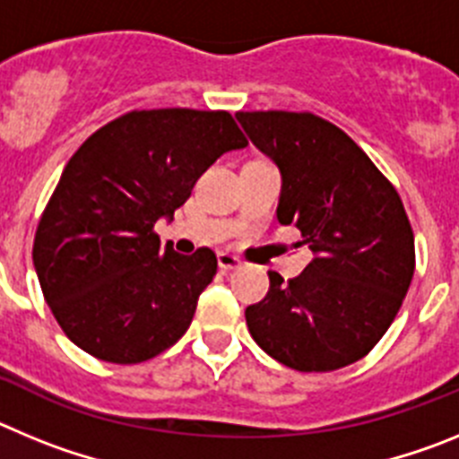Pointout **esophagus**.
Here are the masks:
<instances>
[{"mask_svg": "<svg viewBox=\"0 0 459 459\" xmlns=\"http://www.w3.org/2000/svg\"><path fill=\"white\" fill-rule=\"evenodd\" d=\"M218 266H221L222 273H230V271H234L241 266V259L232 253H218Z\"/></svg>", "mask_w": 459, "mask_h": 459, "instance_id": "esophagus-1", "label": "esophagus"}]
</instances>
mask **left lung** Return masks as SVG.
I'll return each instance as SVG.
<instances>
[{
  "label": "left lung",
  "instance_id": "1",
  "mask_svg": "<svg viewBox=\"0 0 459 459\" xmlns=\"http://www.w3.org/2000/svg\"><path fill=\"white\" fill-rule=\"evenodd\" d=\"M278 165L280 225L301 232L312 262L299 278L269 271V294L246 307L255 342L299 372L360 360L386 333L416 266L403 200L368 153L310 112H237Z\"/></svg>",
  "mask_w": 459,
  "mask_h": 459
}]
</instances>
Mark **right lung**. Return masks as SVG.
<instances>
[{
	"mask_svg": "<svg viewBox=\"0 0 459 459\" xmlns=\"http://www.w3.org/2000/svg\"><path fill=\"white\" fill-rule=\"evenodd\" d=\"M248 140L230 112L133 109L82 142L34 237L40 290L64 333L108 363L169 350L218 269L213 250L160 248L153 227L195 181Z\"/></svg>",
	"mask_w": 459,
	"mask_h": 459,
	"instance_id": "1",
	"label": "right lung"
}]
</instances>
